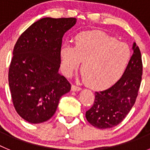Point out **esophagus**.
Wrapping results in <instances>:
<instances>
[{"label":"esophagus","instance_id":"34e87169","mask_svg":"<svg viewBox=\"0 0 150 150\" xmlns=\"http://www.w3.org/2000/svg\"><path fill=\"white\" fill-rule=\"evenodd\" d=\"M82 88L80 87L77 86H75V85H72L71 86V90L74 91H80Z\"/></svg>","mask_w":150,"mask_h":150}]
</instances>
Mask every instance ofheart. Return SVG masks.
<instances>
[{
	"mask_svg": "<svg viewBox=\"0 0 150 150\" xmlns=\"http://www.w3.org/2000/svg\"><path fill=\"white\" fill-rule=\"evenodd\" d=\"M60 56L66 76H71L83 62L81 72L86 84L94 89H104L122 76L131 59V50L103 31H84L76 36L74 47L62 46Z\"/></svg>",
	"mask_w": 150,
	"mask_h": 150,
	"instance_id": "obj_1",
	"label": "heart"
}]
</instances>
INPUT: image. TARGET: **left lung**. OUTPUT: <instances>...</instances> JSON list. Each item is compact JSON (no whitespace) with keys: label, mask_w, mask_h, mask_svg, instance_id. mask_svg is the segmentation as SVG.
I'll use <instances>...</instances> for the list:
<instances>
[{"label":"left lung","mask_w":150,"mask_h":150,"mask_svg":"<svg viewBox=\"0 0 150 150\" xmlns=\"http://www.w3.org/2000/svg\"><path fill=\"white\" fill-rule=\"evenodd\" d=\"M133 55L122 76L110 88L95 91L93 106L86 112L88 122L100 129L116 126L126 117L136 101L141 83L143 64L138 46L134 43Z\"/></svg>","instance_id":"8db88e82"}]
</instances>
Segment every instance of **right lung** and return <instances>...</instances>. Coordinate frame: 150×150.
Segmentation results:
<instances>
[{
  "instance_id": "1",
  "label": "right lung",
  "mask_w": 150,
  "mask_h": 150,
  "mask_svg": "<svg viewBox=\"0 0 150 150\" xmlns=\"http://www.w3.org/2000/svg\"><path fill=\"white\" fill-rule=\"evenodd\" d=\"M76 22L75 18H43L16 41L9 68V86L16 110L28 122L50 120L61 97L71 90V83L59 74V69L62 38Z\"/></svg>"
}]
</instances>
